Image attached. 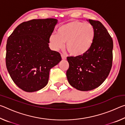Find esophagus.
Here are the masks:
<instances>
[{"label": "esophagus", "mask_w": 125, "mask_h": 125, "mask_svg": "<svg viewBox=\"0 0 125 125\" xmlns=\"http://www.w3.org/2000/svg\"><path fill=\"white\" fill-rule=\"evenodd\" d=\"M61 57H62V60H66V57L64 56V55H63V54H61Z\"/></svg>", "instance_id": "esophagus-1"}]
</instances>
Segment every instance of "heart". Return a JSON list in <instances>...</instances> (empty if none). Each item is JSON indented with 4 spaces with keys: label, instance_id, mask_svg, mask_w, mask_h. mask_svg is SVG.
Here are the masks:
<instances>
[{
    "label": "heart",
    "instance_id": "obj_1",
    "mask_svg": "<svg viewBox=\"0 0 125 125\" xmlns=\"http://www.w3.org/2000/svg\"><path fill=\"white\" fill-rule=\"evenodd\" d=\"M95 31L89 23L73 20L59 26L56 35H52L50 42L52 48L58 50L63 46L72 56H83L89 52L94 44Z\"/></svg>",
    "mask_w": 125,
    "mask_h": 125
}]
</instances>
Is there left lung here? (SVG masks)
<instances>
[{"instance_id": "left-lung-1", "label": "left lung", "mask_w": 125, "mask_h": 125, "mask_svg": "<svg viewBox=\"0 0 125 125\" xmlns=\"http://www.w3.org/2000/svg\"><path fill=\"white\" fill-rule=\"evenodd\" d=\"M94 27L95 37L89 52L79 57H67L66 72L69 83L80 91L91 90L100 86L109 75L113 64V41L105 26L89 19Z\"/></svg>"}]
</instances>
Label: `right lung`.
Listing matches in <instances>:
<instances>
[{
    "mask_svg": "<svg viewBox=\"0 0 125 125\" xmlns=\"http://www.w3.org/2000/svg\"><path fill=\"white\" fill-rule=\"evenodd\" d=\"M57 23L53 18L24 22L8 37L6 66L13 82L25 92L45 87L50 69L62 60L60 53L48 45Z\"/></svg>",
    "mask_w": 125,
    "mask_h": 125,
    "instance_id": "1",
    "label": "right lung"
}]
</instances>
